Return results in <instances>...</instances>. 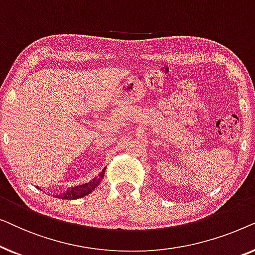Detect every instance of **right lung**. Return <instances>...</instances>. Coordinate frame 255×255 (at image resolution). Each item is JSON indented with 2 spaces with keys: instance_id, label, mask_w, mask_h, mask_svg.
<instances>
[{
  "instance_id": "1",
  "label": "right lung",
  "mask_w": 255,
  "mask_h": 255,
  "mask_svg": "<svg viewBox=\"0 0 255 255\" xmlns=\"http://www.w3.org/2000/svg\"><path fill=\"white\" fill-rule=\"evenodd\" d=\"M106 169L107 167L104 169H102V172H101L96 177H94L93 180H90L89 182L79 184V186H75V187H71L66 191H64V193L55 194L54 196L57 198H61V200H78V198L87 196V195L92 193V191L101 183V181H102V179L104 177ZM38 189H40V188H38Z\"/></svg>"
}]
</instances>
